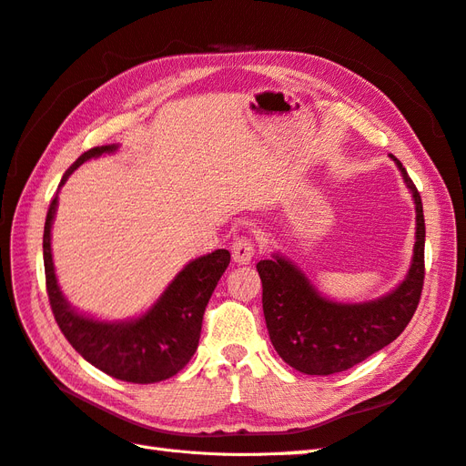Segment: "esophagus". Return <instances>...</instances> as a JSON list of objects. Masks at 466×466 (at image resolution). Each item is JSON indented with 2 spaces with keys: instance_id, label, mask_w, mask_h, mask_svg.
Instances as JSON below:
<instances>
[{
  "instance_id": "esophagus-1",
  "label": "esophagus",
  "mask_w": 466,
  "mask_h": 466,
  "mask_svg": "<svg viewBox=\"0 0 466 466\" xmlns=\"http://www.w3.org/2000/svg\"><path fill=\"white\" fill-rule=\"evenodd\" d=\"M231 252L237 264H250L252 257H255V243L248 237H238L231 245Z\"/></svg>"
}]
</instances>
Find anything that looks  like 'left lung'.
Returning <instances> with one entry per match:
<instances>
[{
    "label": "left lung",
    "mask_w": 466,
    "mask_h": 466,
    "mask_svg": "<svg viewBox=\"0 0 466 466\" xmlns=\"http://www.w3.org/2000/svg\"><path fill=\"white\" fill-rule=\"evenodd\" d=\"M399 171L416 206V243L404 279L390 293L363 303H340L317 291L301 268L281 255L257 264L266 329L278 356L305 375L340 373L397 340L410 322L424 286L426 223L420 192L402 163Z\"/></svg>",
    "instance_id": "obj_1"
}]
</instances>
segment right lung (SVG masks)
I'll return each instance as SVG.
<instances>
[{
	"label": "right lung",
	"instance_id": "add662e5",
	"mask_svg": "<svg viewBox=\"0 0 466 466\" xmlns=\"http://www.w3.org/2000/svg\"><path fill=\"white\" fill-rule=\"evenodd\" d=\"M116 149L118 146L112 144L79 155V159L62 177L60 187L66 185L79 165ZM56 208L58 194L52 198L46 214L42 252L50 307L67 342L96 370L126 383H159L177 375L198 348L206 305L225 268L229 266V250L218 248L190 260L144 315L116 322L98 320L76 311L58 286L50 247Z\"/></svg>",
	"mask_w": 466,
	"mask_h": 466
}]
</instances>
